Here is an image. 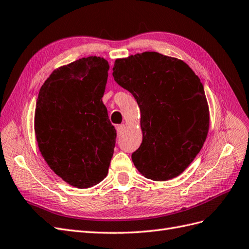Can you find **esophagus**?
Listing matches in <instances>:
<instances>
[{
    "instance_id": "34e87169",
    "label": "esophagus",
    "mask_w": 249,
    "mask_h": 249,
    "mask_svg": "<svg viewBox=\"0 0 249 249\" xmlns=\"http://www.w3.org/2000/svg\"><path fill=\"white\" fill-rule=\"evenodd\" d=\"M124 130V124H118V125H116L117 135H122Z\"/></svg>"
}]
</instances>
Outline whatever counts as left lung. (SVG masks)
Returning <instances> with one entry per match:
<instances>
[{"label": "left lung", "instance_id": "1", "mask_svg": "<svg viewBox=\"0 0 249 249\" xmlns=\"http://www.w3.org/2000/svg\"><path fill=\"white\" fill-rule=\"evenodd\" d=\"M113 78L141 111L143 140L135 166L153 180L179 176L197 156L209 131V107L199 78L182 60L157 52L117 59Z\"/></svg>", "mask_w": 249, "mask_h": 249}]
</instances>
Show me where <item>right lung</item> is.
I'll return each mask as SVG.
<instances>
[{
    "instance_id": "right-lung-1",
    "label": "right lung",
    "mask_w": 249,
    "mask_h": 249,
    "mask_svg": "<svg viewBox=\"0 0 249 249\" xmlns=\"http://www.w3.org/2000/svg\"><path fill=\"white\" fill-rule=\"evenodd\" d=\"M109 64L87 57L52 72L39 90L34 129L44 160L66 183L89 188L106 178L116 131L102 97Z\"/></svg>"
}]
</instances>
